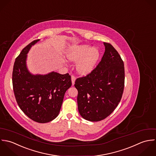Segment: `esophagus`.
Returning a JSON list of instances; mask_svg holds the SVG:
<instances>
[{"mask_svg": "<svg viewBox=\"0 0 156 156\" xmlns=\"http://www.w3.org/2000/svg\"><path fill=\"white\" fill-rule=\"evenodd\" d=\"M71 79H72V85H74V84H75V76L72 75L71 76Z\"/></svg>", "mask_w": 156, "mask_h": 156, "instance_id": "1", "label": "esophagus"}]
</instances>
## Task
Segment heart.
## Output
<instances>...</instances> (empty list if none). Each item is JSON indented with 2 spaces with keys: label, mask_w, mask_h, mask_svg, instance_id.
Segmentation results:
<instances>
[{
  "label": "heart",
  "mask_w": 156,
  "mask_h": 156,
  "mask_svg": "<svg viewBox=\"0 0 156 156\" xmlns=\"http://www.w3.org/2000/svg\"><path fill=\"white\" fill-rule=\"evenodd\" d=\"M99 56L98 49L92 48L89 45L73 46L67 54L69 60L74 62H79L76 64V69L82 75L88 74L93 70Z\"/></svg>",
  "instance_id": "heart-1"
}]
</instances>
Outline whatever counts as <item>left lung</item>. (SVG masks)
Returning <instances> with one entry per match:
<instances>
[{
    "mask_svg": "<svg viewBox=\"0 0 156 156\" xmlns=\"http://www.w3.org/2000/svg\"><path fill=\"white\" fill-rule=\"evenodd\" d=\"M101 61L86 76L78 78V107L85 119L97 122L108 116L121 100L125 83L124 64L109 43L104 42Z\"/></svg>",
    "mask_w": 156,
    "mask_h": 156,
    "instance_id": "left-lung-1",
    "label": "left lung"
}]
</instances>
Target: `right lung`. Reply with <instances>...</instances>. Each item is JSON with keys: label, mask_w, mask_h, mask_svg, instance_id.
Listing matches in <instances>:
<instances>
[{"label": "right lung", "mask_w": 156, "mask_h": 156, "mask_svg": "<svg viewBox=\"0 0 156 156\" xmlns=\"http://www.w3.org/2000/svg\"><path fill=\"white\" fill-rule=\"evenodd\" d=\"M32 41L24 48L14 64L12 81L16 101L23 112L32 121L46 123L59 114L64 96L72 86L69 73L51 72L46 75H33L26 66V59Z\"/></svg>", "instance_id": "right-lung-1"}]
</instances>
